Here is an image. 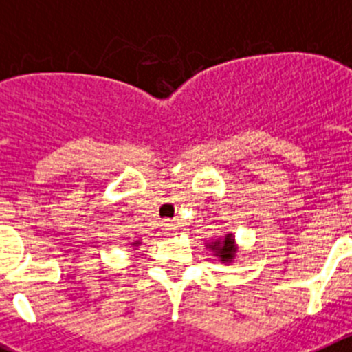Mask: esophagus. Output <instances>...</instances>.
I'll return each instance as SVG.
<instances>
[{
	"label": "esophagus",
	"instance_id": "34e87169",
	"mask_svg": "<svg viewBox=\"0 0 352 352\" xmlns=\"http://www.w3.org/2000/svg\"><path fill=\"white\" fill-rule=\"evenodd\" d=\"M178 231V226L174 220H164L162 223V234H174V232Z\"/></svg>",
	"mask_w": 352,
	"mask_h": 352
}]
</instances>
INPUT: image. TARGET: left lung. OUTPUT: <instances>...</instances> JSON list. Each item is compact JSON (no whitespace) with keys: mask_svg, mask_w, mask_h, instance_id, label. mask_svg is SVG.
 Here are the masks:
<instances>
[{"mask_svg":"<svg viewBox=\"0 0 352 352\" xmlns=\"http://www.w3.org/2000/svg\"><path fill=\"white\" fill-rule=\"evenodd\" d=\"M210 248L217 250V254H219L222 261H231L232 257H234L236 250L234 241H232V234H227L226 238H223V241H220V239L213 241V243L210 245Z\"/></svg>","mask_w":352,"mask_h":352,"instance_id":"left-lung-1","label":"left lung"}]
</instances>
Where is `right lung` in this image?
Listing matches in <instances>:
<instances>
[{
	"instance_id": "add662e5",
	"label": "right lung",
	"mask_w": 352,
	"mask_h": 352,
	"mask_svg": "<svg viewBox=\"0 0 352 352\" xmlns=\"http://www.w3.org/2000/svg\"><path fill=\"white\" fill-rule=\"evenodd\" d=\"M135 245H138V243H135Z\"/></svg>"
}]
</instances>
